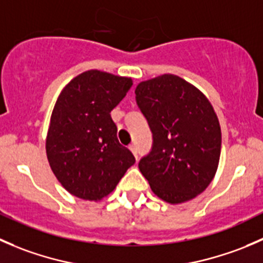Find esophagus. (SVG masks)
<instances>
[{
  "mask_svg": "<svg viewBox=\"0 0 263 263\" xmlns=\"http://www.w3.org/2000/svg\"><path fill=\"white\" fill-rule=\"evenodd\" d=\"M128 147H129V150L132 151V154H134V155L136 156V159H137V154H139V151H137V146H136V145L131 144Z\"/></svg>",
  "mask_w": 263,
  "mask_h": 263,
  "instance_id": "34e87169",
  "label": "esophagus"
}]
</instances>
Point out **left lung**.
<instances>
[{
	"mask_svg": "<svg viewBox=\"0 0 263 263\" xmlns=\"http://www.w3.org/2000/svg\"><path fill=\"white\" fill-rule=\"evenodd\" d=\"M135 94L153 134L140 172L161 200H192L210 184L219 165L221 131L213 105L200 90L174 75L140 82Z\"/></svg>",
	"mask_w": 263,
	"mask_h": 263,
	"instance_id": "1",
	"label": "left lung"
}]
</instances>
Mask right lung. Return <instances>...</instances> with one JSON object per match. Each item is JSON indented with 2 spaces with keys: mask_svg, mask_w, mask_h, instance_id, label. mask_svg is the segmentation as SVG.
Here are the masks:
<instances>
[{
  "mask_svg": "<svg viewBox=\"0 0 263 263\" xmlns=\"http://www.w3.org/2000/svg\"><path fill=\"white\" fill-rule=\"evenodd\" d=\"M131 86V79L90 70L68 82L58 97L46 150L53 173L71 195L102 200L136 161L119 144L110 117Z\"/></svg>",
  "mask_w": 263,
  "mask_h": 263,
  "instance_id": "add662e5",
  "label": "right lung"
}]
</instances>
